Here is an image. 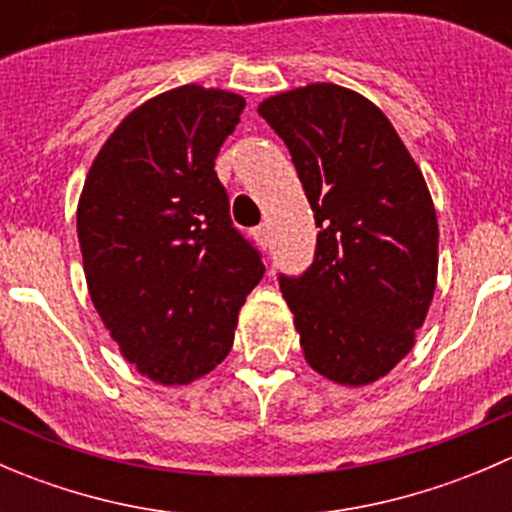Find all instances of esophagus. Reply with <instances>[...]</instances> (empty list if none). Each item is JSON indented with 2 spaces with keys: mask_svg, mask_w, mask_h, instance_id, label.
I'll list each match as a JSON object with an SVG mask.
<instances>
[{
  "mask_svg": "<svg viewBox=\"0 0 512 512\" xmlns=\"http://www.w3.org/2000/svg\"><path fill=\"white\" fill-rule=\"evenodd\" d=\"M252 235L257 237V242H260V245L267 247V242H270V227H267V225L255 227V232H252Z\"/></svg>",
  "mask_w": 512,
  "mask_h": 512,
  "instance_id": "34e87169",
  "label": "esophagus"
}]
</instances>
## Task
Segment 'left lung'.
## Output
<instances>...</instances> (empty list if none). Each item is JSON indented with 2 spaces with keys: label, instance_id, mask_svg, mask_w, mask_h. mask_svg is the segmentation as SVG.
<instances>
[{
  "label": "left lung",
  "instance_id": "1",
  "mask_svg": "<svg viewBox=\"0 0 512 512\" xmlns=\"http://www.w3.org/2000/svg\"><path fill=\"white\" fill-rule=\"evenodd\" d=\"M319 227L302 277L280 275L299 347L317 374L366 386L414 349L438 275L431 193L379 106L337 84L265 98Z\"/></svg>",
  "mask_w": 512,
  "mask_h": 512
}]
</instances>
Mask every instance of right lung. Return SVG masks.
<instances>
[{
    "label": "right lung",
    "instance_id": "1",
    "mask_svg": "<svg viewBox=\"0 0 512 512\" xmlns=\"http://www.w3.org/2000/svg\"><path fill=\"white\" fill-rule=\"evenodd\" d=\"M242 108V96L198 84L148 98L108 136L81 190L91 302L123 359L156 384L213 371L265 275L215 173Z\"/></svg>",
    "mask_w": 512,
    "mask_h": 512
}]
</instances>
